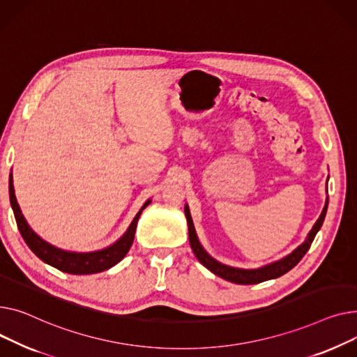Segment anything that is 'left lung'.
I'll return each instance as SVG.
<instances>
[{
  "instance_id": "left-lung-1",
  "label": "left lung",
  "mask_w": 357,
  "mask_h": 357,
  "mask_svg": "<svg viewBox=\"0 0 357 357\" xmlns=\"http://www.w3.org/2000/svg\"><path fill=\"white\" fill-rule=\"evenodd\" d=\"M327 181H328V178H327ZM327 207H328V197H326L323 212H321L320 218L317 219V222L314 223V226L311 227L305 241L300 246H297L294 250H292L291 254L285 255L284 258H281L278 261L262 265L259 268H250V269L230 266V265L219 262L218 259H215L213 257L208 255L207 250L202 246V243L197 238L195 223H193L188 204L184 206V215H185L187 227H188V241H190V246L193 249L196 258L200 261V264H203L208 271L213 272L215 275H218V277H220L226 281L248 285V284H259V282H264V281H268V280L278 278V277L287 274L289 269L294 268L303 259V257L307 254V250L310 249L314 238H316L317 232L321 229L326 213H327Z\"/></svg>"
}]
</instances>
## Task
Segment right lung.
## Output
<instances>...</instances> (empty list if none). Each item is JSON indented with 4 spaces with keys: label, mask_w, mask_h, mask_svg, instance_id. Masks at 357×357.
I'll return each instance as SVG.
<instances>
[{
    "label": "right lung",
    "mask_w": 357,
    "mask_h": 357,
    "mask_svg": "<svg viewBox=\"0 0 357 357\" xmlns=\"http://www.w3.org/2000/svg\"><path fill=\"white\" fill-rule=\"evenodd\" d=\"M8 192H10V203L13 207L20 234L23 236L27 246L33 250L34 255L38 257L43 262L57 268L59 271L68 272V274H73V275L96 274V272H102L112 268L121 259H123V257L128 254V250L134 242L138 219L144 208L151 203V199H149L142 204V207L132 219L128 229L125 230V234L112 245L103 249L91 250V252H76V250H66L52 245L50 242L45 241L40 235H37L30 227V225L27 223L23 213H21V208L17 203L14 184H13V173L10 174Z\"/></svg>",
    "instance_id": "right-lung-1"
}]
</instances>
